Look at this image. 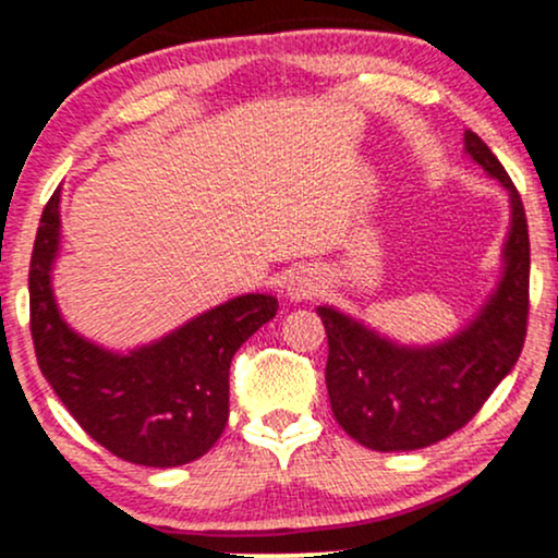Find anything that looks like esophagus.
<instances>
[{"label":"esophagus","instance_id":"esophagus-1","mask_svg":"<svg viewBox=\"0 0 558 558\" xmlns=\"http://www.w3.org/2000/svg\"><path fill=\"white\" fill-rule=\"evenodd\" d=\"M315 291H317V283L310 272H296L289 280V296L293 302H302V299L315 296Z\"/></svg>","mask_w":558,"mask_h":558}]
</instances>
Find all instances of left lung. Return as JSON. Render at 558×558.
I'll return each instance as SVG.
<instances>
[{
    "instance_id": "8db88e82",
    "label": "left lung",
    "mask_w": 558,
    "mask_h": 558,
    "mask_svg": "<svg viewBox=\"0 0 558 558\" xmlns=\"http://www.w3.org/2000/svg\"><path fill=\"white\" fill-rule=\"evenodd\" d=\"M466 153L511 195L504 278L480 315L442 344L402 347L333 307L328 333L330 410L352 439L378 452L421 450L480 413L522 354L530 315V232L524 204L495 153L466 132Z\"/></svg>"
}]
</instances>
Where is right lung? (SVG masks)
Listing matches in <instances>:
<instances>
[{
    "mask_svg": "<svg viewBox=\"0 0 558 558\" xmlns=\"http://www.w3.org/2000/svg\"><path fill=\"white\" fill-rule=\"evenodd\" d=\"M58 243L60 187L41 211L28 269L31 339L60 402L121 461L169 469L209 452L228 426L232 354L272 320L278 299H230L161 341L116 354L60 317L50 278Z\"/></svg>",
    "mask_w": 558,
    "mask_h": 558,
    "instance_id": "1",
    "label": "right lung"
}]
</instances>
